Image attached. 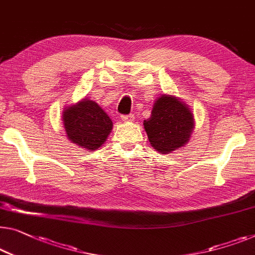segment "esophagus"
<instances>
[{"label":"esophagus","mask_w":255,"mask_h":255,"mask_svg":"<svg viewBox=\"0 0 255 255\" xmlns=\"http://www.w3.org/2000/svg\"><path fill=\"white\" fill-rule=\"evenodd\" d=\"M134 116L132 115H129V116H121V120L124 121V123H131V121H134Z\"/></svg>","instance_id":"obj_1"}]
</instances>
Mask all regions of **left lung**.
<instances>
[{"label": "left lung", "instance_id": "8db88e82", "mask_svg": "<svg viewBox=\"0 0 255 255\" xmlns=\"http://www.w3.org/2000/svg\"><path fill=\"white\" fill-rule=\"evenodd\" d=\"M143 126L151 146L168 154L187 145L195 119L187 103L174 95L162 94L154 101L151 117L143 121Z\"/></svg>", "mask_w": 255, "mask_h": 255}]
</instances>
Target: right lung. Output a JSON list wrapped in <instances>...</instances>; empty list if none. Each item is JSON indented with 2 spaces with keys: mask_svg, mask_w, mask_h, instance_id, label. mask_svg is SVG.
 Here are the masks:
<instances>
[{
  "mask_svg": "<svg viewBox=\"0 0 255 255\" xmlns=\"http://www.w3.org/2000/svg\"><path fill=\"white\" fill-rule=\"evenodd\" d=\"M62 121L70 142L89 152L100 149L113 128L106 112L89 98L64 109Z\"/></svg>",
  "mask_w": 255,
  "mask_h": 255,
  "instance_id": "1",
  "label": "right lung"
}]
</instances>
